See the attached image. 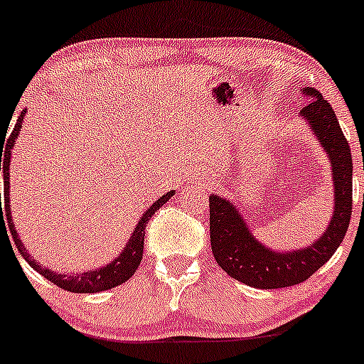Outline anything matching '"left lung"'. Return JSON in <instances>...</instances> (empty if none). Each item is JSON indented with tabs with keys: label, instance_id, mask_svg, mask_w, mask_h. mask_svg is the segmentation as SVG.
<instances>
[{
	"label": "left lung",
	"instance_id": "left-lung-1",
	"mask_svg": "<svg viewBox=\"0 0 364 364\" xmlns=\"http://www.w3.org/2000/svg\"><path fill=\"white\" fill-rule=\"evenodd\" d=\"M309 102L300 109L316 139L330 158L333 171V217L323 236L311 246L276 252L260 243L243 215L229 199L210 196V241L217 264L234 279L262 290L293 287L326 264L342 243L353 215V156L333 109L316 88H302Z\"/></svg>",
	"mask_w": 364,
	"mask_h": 364
}]
</instances>
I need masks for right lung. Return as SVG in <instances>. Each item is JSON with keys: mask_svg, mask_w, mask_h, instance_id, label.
I'll return each mask as SVG.
<instances>
[{"mask_svg": "<svg viewBox=\"0 0 364 364\" xmlns=\"http://www.w3.org/2000/svg\"><path fill=\"white\" fill-rule=\"evenodd\" d=\"M26 111L21 112L17 123H15L14 132L6 139V142L3 140L1 142V156L3 158V182H5V208H1V225L9 224V229L11 232V237H14L15 246H17L18 253L27 260V264L34 269V271L40 272L41 276H45L46 279L52 281L53 284L60 287L62 290H68L73 293H97L104 290H111V288L118 287V284L124 283L127 279H130L132 276L135 274L136 267L140 265V260H142L144 253V236H146V225L149 222V218L154 215L156 210L161 208L163 205L173 196L175 191H170L165 196H161L158 201H154L149 208L144 212L142 217H140L139 224L134 232H132L130 240H128L127 246L123 248V252L116 257L114 260L109 262L107 265H104L102 269H93V271L80 272V274H58L55 271H50L48 267H43L38 260H34L33 257L27 253L26 246L22 245V240L18 237L17 230H15V224L11 220V212H10V158H11V149H14L15 142H17V136L21 134L22 123H24ZM6 229V228H5Z\"/></svg>", "mask_w": 364, "mask_h": 364, "instance_id": "right-lung-1", "label": "right lung"}]
</instances>
